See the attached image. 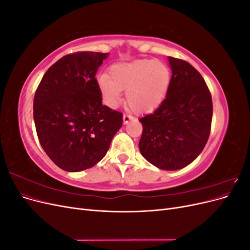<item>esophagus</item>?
I'll list each match as a JSON object with an SVG mask.
<instances>
[{"instance_id": "34e87169", "label": "esophagus", "mask_w": 250, "mask_h": 250, "mask_svg": "<svg viewBox=\"0 0 250 250\" xmlns=\"http://www.w3.org/2000/svg\"><path fill=\"white\" fill-rule=\"evenodd\" d=\"M133 119H134V117H132L131 115H128V113H124V115H123V122H124V124H127L130 120H133Z\"/></svg>"}]
</instances>
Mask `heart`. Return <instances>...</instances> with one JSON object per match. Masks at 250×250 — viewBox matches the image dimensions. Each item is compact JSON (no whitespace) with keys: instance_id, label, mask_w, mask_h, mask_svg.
<instances>
[{"instance_id":"b5f03b06","label":"heart","mask_w":250,"mask_h":250,"mask_svg":"<svg viewBox=\"0 0 250 250\" xmlns=\"http://www.w3.org/2000/svg\"><path fill=\"white\" fill-rule=\"evenodd\" d=\"M171 82L169 66L160 60L148 59L113 64L107 75L97 79L104 103L117 107L122 100V89H126V100L135 111H148L157 107Z\"/></svg>"}]
</instances>
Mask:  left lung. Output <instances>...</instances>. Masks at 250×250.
Instances as JSON below:
<instances>
[{
	"label": "left lung",
	"mask_w": 250,
	"mask_h": 250,
	"mask_svg": "<svg viewBox=\"0 0 250 250\" xmlns=\"http://www.w3.org/2000/svg\"><path fill=\"white\" fill-rule=\"evenodd\" d=\"M172 77L167 96L152 113L140 119L139 148L155 167L174 171L187 167L208 140L213 101L200 73L185 60L168 57Z\"/></svg>",
	"instance_id": "left-lung-1"
}]
</instances>
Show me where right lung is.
I'll list each match as a JSON object with an SVG mask.
<instances>
[{
  "mask_svg": "<svg viewBox=\"0 0 250 250\" xmlns=\"http://www.w3.org/2000/svg\"><path fill=\"white\" fill-rule=\"evenodd\" d=\"M108 53L65 55L43 75L33 101V118L44 152L60 169L79 172L106 154L123 115L102 104L96 74Z\"/></svg>",
  "mask_w": 250,
  "mask_h": 250,
  "instance_id": "1",
  "label": "right lung"
}]
</instances>
